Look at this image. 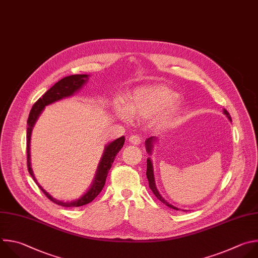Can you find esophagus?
Wrapping results in <instances>:
<instances>
[{
  "label": "esophagus",
  "instance_id": "1",
  "mask_svg": "<svg viewBox=\"0 0 258 258\" xmlns=\"http://www.w3.org/2000/svg\"><path fill=\"white\" fill-rule=\"evenodd\" d=\"M129 142H130L131 144L138 145V144H140V142H141V138H140L138 135H131V136L129 137Z\"/></svg>",
  "mask_w": 258,
  "mask_h": 258
}]
</instances>
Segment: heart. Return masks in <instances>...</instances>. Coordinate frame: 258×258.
I'll return each instance as SVG.
<instances>
[{"label":"heart","mask_w":258,"mask_h":258,"mask_svg":"<svg viewBox=\"0 0 258 258\" xmlns=\"http://www.w3.org/2000/svg\"><path fill=\"white\" fill-rule=\"evenodd\" d=\"M180 112L179 94L161 84L138 86L129 93L127 101L117 98L114 102V113L123 122L129 123L132 118L151 119L153 127L159 130L172 127Z\"/></svg>","instance_id":"obj_1"}]
</instances>
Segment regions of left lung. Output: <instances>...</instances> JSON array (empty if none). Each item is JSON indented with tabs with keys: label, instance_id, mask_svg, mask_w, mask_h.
Listing matches in <instances>:
<instances>
[{
	"label": "left lung",
	"instance_id": "1",
	"mask_svg": "<svg viewBox=\"0 0 258 258\" xmlns=\"http://www.w3.org/2000/svg\"><path fill=\"white\" fill-rule=\"evenodd\" d=\"M223 112H224V114L227 116V118L232 122V118H231L230 114L228 113V111L224 109ZM156 142H158V138L153 137V136H152V137H149V138H147V139L145 140V148H146V151H147V153L149 154V156H151L152 149H153V145H154V143H156ZM146 177H147V180H148V183H149V188L151 189V191L153 192V194L157 196V198H158L159 200H161L164 204H166L167 207H169V208H171V209H174V210H176V211H179L178 208H176V207H174V205L170 204V203L161 195V193L159 192V190H158V188H157V185H156V180H154L153 165H152V161L150 160V158L147 159Z\"/></svg>",
	"mask_w": 258,
	"mask_h": 258
}]
</instances>
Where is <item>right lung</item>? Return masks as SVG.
Wrapping results in <instances>:
<instances>
[{
  "label": "right lung",
  "instance_id": "add662e5",
  "mask_svg": "<svg viewBox=\"0 0 258 258\" xmlns=\"http://www.w3.org/2000/svg\"><path fill=\"white\" fill-rule=\"evenodd\" d=\"M89 79V75L87 74H77V75H71L64 77L60 81H58L56 84L51 86L43 95L40 97L33 107L30 110L28 120H27V130H26V149H27V168L30 176L34 180V182L38 185L39 189L44 193V195L53 201L54 203L61 205L64 208H77L82 207L84 204H87L91 202L102 190L106 183V179L108 176V173L115 161V158L117 153L120 151V149L123 147L125 142V137L122 136L116 140H113L112 142L108 143L105 146L104 152H102L101 159L98 163L94 179L90 185V187L86 190L84 194H82L79 198L71 200V201H62L54 198L48 192H46L36 181L30 164V139H31V132L32 129L38 120L39 116L43 112L44 108L46 106H49L51 104H55L57 101H60L64 98H68L73 96L77 91H79L87 82Z\"/></svg>",
  "mask_w": 258,
  "mask_h": 258
}]
</instances>
